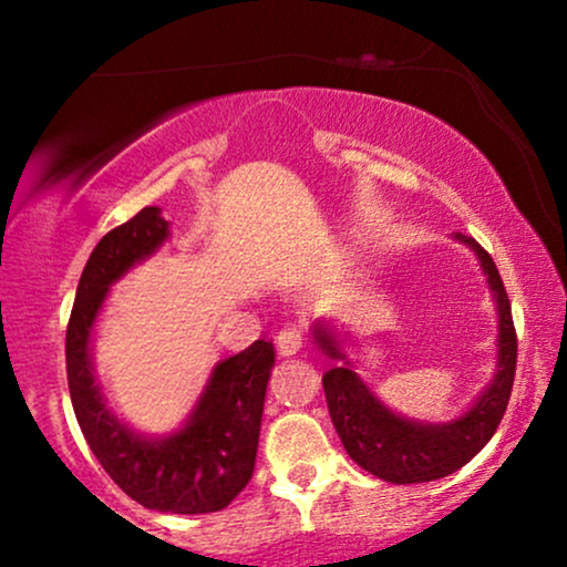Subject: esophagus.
Instances as JSON below:
<instances>
[{"instance_id": "34e87169", "label": "esophagus", "mask_w": 567, "mask_h": 567, "mask_svg": "<svg viewBox=\"0 0 567 567\" xmlns=\"http://www.w3.org/2000/svg\"><path fill=\"white\" fill-rule=\"evenodd\" d=\"M306 341V330L301 328V324H285L282 330L277 333V351L282 357H290L296 354V351H301Z\"/></svg>"}]
</instances>
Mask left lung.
<instances>
[{
    "label": "left lung",
    "mask_w": 567,
    "mask_h": 567,
    "mask_svg": "<svg viewBox=\"0 0 567 567\" xmlns=\"http://www.w3.org/2000/svg\"><path fill=\"white\" fill-rule=\"evenodd\" d=\"M455 239L477 252L498 309V370L477 402L461 419L447 424H421L383 408L351 370V362L330 368L322 375L330 419L351 461L394 485L432 483L470 464L493 437L509 405L514 370H517V333H514L509 296L491 252L483 250L477 239L461 231L455 234ZM315 341L333 360H347L341 341L328 324H315Z\"/></svg>",
    "instance_id": "8db88e82"
}]
</instances>
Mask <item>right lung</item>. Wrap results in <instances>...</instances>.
<instances>
[{"instance_id": "obj_1", "label": "right lung", "mask_w": 567, "mask_h": 567, "mask_svg": "<svg viewBox=\"0 0 567 567\" xmlns=\"http://www.w3.org/2000/svg\"><path fill=\"white\" fill-rule=\"evenodd\" d=\"M167 226L159 207H143L90 252L66 328L69 392L90 451L130 498L146 509L207 514L229 506L256 470L271 341L261 338L218 362L186 426L167 437H141L122 424L90 362V333L109 288L165 243Z\"/></svg>"}]
</instances>
